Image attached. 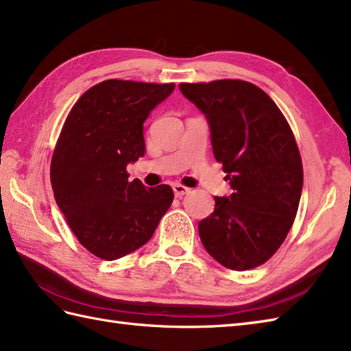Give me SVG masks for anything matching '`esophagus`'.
<instances>
[{
	"instance_id": "obj_1",
	"label": "esophagus",
	"mask_w": 351,
	"mask_h": 351,
	"mask_svg": "<svg viewBox=\"0 0 351 351\" xmlns=\"http://www.w3.org/2000/svg\"><path fill=\"white\" fill-rule=\"evenodd\" d=\"M173 191H174V195L177 196V198H182V196H184V195H187V193L191 192L189 187H186L183 184H178V183H176L173 186Z\"/></svg>"
}]
</instances>
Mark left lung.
I'll use <instances>...</instances> for the list:
<instances>
[{
    "instance_id": "8db88e82",
    "label": "left lung",
    "mask_w": 351,
    "mask_h": 351,
    "mask_svg": "<svg viewBox=\"0 0 351 351\" xmlns=\"http://www.w3.org/2000/svg\"><path fill=\"white\" fill-rule=\"evenodd\" d=\"M207 119L213 153L232 193L215 196L198 223L205 250L220 265L259 267L283 244L301 199L304 171L292 130L267 93L243 80L180 83Z\"/></svg>"
}]
</instances>
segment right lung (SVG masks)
Listing matches in <instances>:
<instances>
[{
    "instance_id": "add662e5",
    "label": "right lung",
    "mask_w": 351,
    "mask_h": 351,
    "mask_svg": "<svg viewBox=\"0 0 351 351\" xmlns=\"http://www.w3.org/2000/svg\"><path fill=\"white\" fill-rule=\"evenodd\" d=\"M174 83L106 80L75 102L59 135L50 182L77 240L97 258L116 261L140 249L174 199L168 184L128 182V164L144 156L143 123Z\"/></svg>"
}]
</instances>
